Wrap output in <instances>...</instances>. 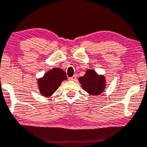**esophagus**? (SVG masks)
Listing matches in <instances>:
<instances>
[{
  "label": "esophagus",
  "mask_w": 147,
  "mask_h": 147,
  "mask_svg": "<svg viewBox=\"0 0 147 147\" xmlns=\"http://www.w3.org/2000/svg\"><path fill=\"white\" fill-rule=\"evenodd\" d=\"M69 80H73V81L76 80V74H74V76H72V77L70 78Z\"/></svg>",
  "instance_id": "1"
}]
</instances>
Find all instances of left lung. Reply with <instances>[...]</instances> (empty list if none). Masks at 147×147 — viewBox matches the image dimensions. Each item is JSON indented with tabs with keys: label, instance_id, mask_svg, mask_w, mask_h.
Listing matches in <instances>:
<instances>
[{
	"label": "left lung",
	"instance_id": "1",
	"mask_svg": "<svg viewBox=\"0 0 147 147\" xmlns=\"http://www.w3.org/2000/svg\"><path fill=\"white\" fill-rule=\"evenodd\" d=\"M78 81L82 89L92 96L101 94L106 87V78L103 74H98L94 70L87 69Z\"/></svg>",
	"mask_w": 147,
	"mask_h": 147
}]
</instances>
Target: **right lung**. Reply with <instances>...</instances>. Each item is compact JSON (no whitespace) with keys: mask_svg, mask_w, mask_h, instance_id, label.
I'll list each match as a JSON object with an SVG mask.
<instances>
[{"mask_svg":"<svg viewBox=\"0 0 147 147\" xmlns=\"http://www.w3.org/2000/svg\"><path fill=\"white\" fill-rule=\"evenodd\" d=\"M67 79V76L63 70L59 68H53L38 79L39 93L44 97H50L59 88L61 82Z\"/></svg>","mask_w":147,"mask_h":147,"instance_id":"add662e5","label":"right lung"}]
</instances>
